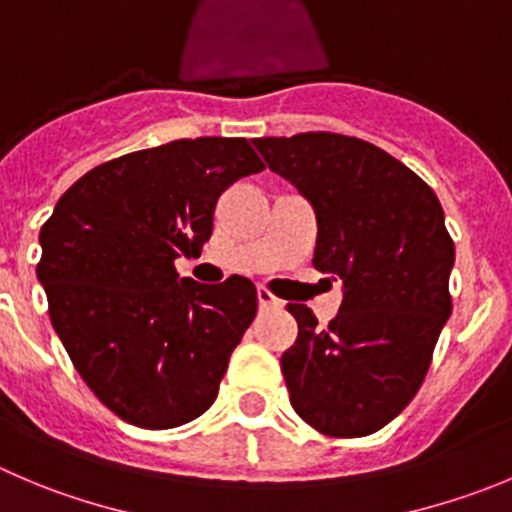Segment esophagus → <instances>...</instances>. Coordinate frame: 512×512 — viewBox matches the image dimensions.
I'll use <instances>...</instances> for the list:
<instances>
[{"instance_id": "esophagus-1", "label": "esophagus", "mask_w": 512, "mask_h": 512, "mask_svg": "<svg viewBox=\"0 0 512 512\" xmlns=\"http://www.w3.org/2000/svg\"><path fill=\"white\" fill-rule=\"evenodd\" d=\"M256 296H259V304L264 306V309H266V306H279L281 304V301L276 299V296L271 294V291L266 289V286H259V289H256Z\"/></svg>"}]
</instances>
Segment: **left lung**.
<instances>
[{
  "mask_svg": "<svg viewBox=\"0 0 512 512\" xmlns=\"http://www.w3.org/2000/svg\"><path fill=\"white\" fill-rule=\"evenodd\" d=\"M253 145L314 208V269L344 281L324 329L309 306H286L299 324L281 357L291 407L321 435H372L412 402L452 311L445 213L420 175L367 140L299 133Z\"/></svg>",
  "mask_w": 512,
  "mask_h": 512,
  "instance_id": "1",
  "label": "left lung"
}]
</instances>
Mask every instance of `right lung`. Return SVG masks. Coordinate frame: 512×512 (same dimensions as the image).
Segmentation results:
<instances>
[{
    "label": "right lung",
    "instance_id": "obj_1",
    "mask_svg": "<svg viewBox=\"0 0 512 512\" xmlns=\"http://www.w3.org/2000/svg\"><path fill=\"white\" fill-rule=\"evenodd\" d=\"M264 168L246 138L173 140L92 168L42 226L52 326L120 420L170 430L213 405L259 296L180 279L175 259L201 256L221 193Z\"/></svg>",
    "mask_w": 512,
    "mask_h": 512
}]
</instances>
